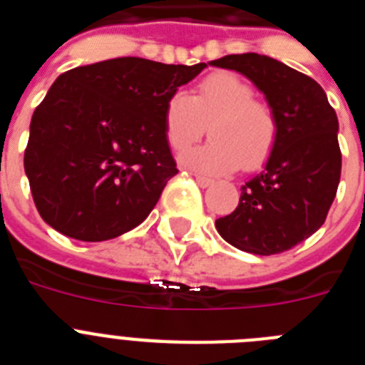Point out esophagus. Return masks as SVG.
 I'll list each match as a JSON object with an SVG mask.
<instances>
[{"label":"esophagus","mask_w":365,"mask_h":365,"mask_svg":"<svg viewBox=\"0 0 365 365\" xmlns=\"http://www.w3.org/2000/svg\"><path fill=\"white\" fill-rule=\"evenodd\" d=\"M195 180H197V185L201 186V188H208V186L214 185V179H210V177H205V175H195Z\"/></svg>","instance_id":"obj_1"}]
</instances>
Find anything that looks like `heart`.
I'll return each mask as SVG.
<instances>
[{"label":"heart","instance_id":"1","mask_svg":"<svg viewBox=\"0 0 365 365\" xmlns=\"http://www.w3.org/2000/svg\"><path fill=\"white\" fill-rule=\"evenodd\" d=\"M212 135L206 146L180 157L185 166L208 173L252 170L269 159L278 138V120L265 102L254 98L252 87L237 74L221 71L201 80L195 95L173 93L164 108V135L180 153Z\"/></svg>","mask_w":365,"mask_h":365}]
</instances>
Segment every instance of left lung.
I'll use <instances>...</instances> for the list:
<instances>
[{
  "label": "left lung",
  "instance_id": "1",
  "mask_svg": "<svg viewBox=\"0 0 365 365\" xmlns=\"http://www.w3.org/2000/svg\"><path fill=\"white\" fill-rule=\"evenodd\" d=\"M210 63L252 80L278 120L265 170L241 186L237 208L219 217L215 228L243 252H285L324 225L336 195L341 172L336 113L320 83L265 54H228Z\"/></svg>",
  "mask_w": 365,
  "mask_h": 365
}]
</instances>
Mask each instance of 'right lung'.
I'll return each instance as SVG.
<instances>
[{"label":"right lung","instance_id":"1","mask_svg":"<svg viewBox=\"0 0 365 365\" xmlns=\"http://www.w3.org/2000/svg\"><path fill=\"white\" fill-rule=\"evenodd\" d=\"M205 67L122 56L60 74L34 109L24 157L41 219L80 241L138 227L179 173L168 98Z\"/></svg>","mask_w":365,"mask_h":365}]
</instances>
